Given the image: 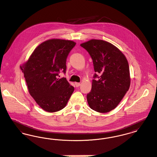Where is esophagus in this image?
Returning <instances> with one entry per match:
<instances>
[{"label": "esophagus", "instance_id": "34e87169", "mask_svg": "<svg viewBox=\"0 0 157 157\" xmlns=\"http://www.w3.org/2000/svg\"><path fill=\"white\" fill-rule=\"evenodd\" d=\"M80 84H81L80 83H77V82L75 83V85L76 87H79L80 86Z\"/></svg>", "mask_w": 157, "mask_h": 157}]
</instances>
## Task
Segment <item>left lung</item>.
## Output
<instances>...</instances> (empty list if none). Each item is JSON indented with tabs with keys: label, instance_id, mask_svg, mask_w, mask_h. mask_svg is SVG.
I'll use <instances>...</instances> for the list:
<instances>
[{
	"label": "left lung",
	"instance_id": "obj_1",
	"mask_svg": "<svg viewBox=\"0 0 157 157\" xmlns=\"http://www.w3.org/2000/svg\"><path fill=\"white\" fill-rule=\"evenodd\" d=\"M80 46L92 58L96 73L92 89L87 94L88 104L95 111L108 113L119 104L129 89L128 63L124 54L109 42L92 39Z\"/></svg>",
	"mask_w": 157,
	"mask_h": 157
}]
</instances>
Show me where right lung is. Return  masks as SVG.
Returning <instances> with one entry per match:
<instances>
[{
    "instance_id": "1",
    "label": "right lung",
    "mask_w": 157,
    "mask_h": 157,
    "mask_svg": "<svg viewBox=\"0 0 157 157\" xmlns=\"http://www.w3.org/2000/svg\"><path fill=\"white\" fill-rule=\"evenodd\" d=\"M75 44L62 39L43 42L21 67L30 94L46 111L61 110L73 93L66 78L58 76L61 71L66 73L67 58Z\"/></svg>"
}]
</instances>
